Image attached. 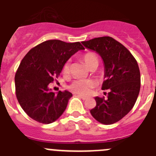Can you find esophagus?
<instances>
[{"mask_svg": "<svg viewBox=\"0 0 156 156\" xmlns=\"http://www.w3.org/2000/svg\"><path fill=\"white\" fill-rule=\"evenodd\" d=\"M77 97H79V98H80L81 99H82V100H83V101H86V100L87 99V97H85V96L80 95V94H77Z\"/></svg>", "mask_w": 156, "mask_h": 156, "instance_id": "obj_1", "label": "esophagus"}]
</instances>
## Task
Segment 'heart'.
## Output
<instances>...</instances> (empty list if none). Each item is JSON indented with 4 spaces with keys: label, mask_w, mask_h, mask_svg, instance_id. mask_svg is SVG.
<instances>
[{
    "label": "heart",
    "mask_w": 156,
    "mask_h": 156,
    "mask_svg": "<svg viewBox=\"0 0 156 156\" xmlns=\"http://www.w3.org/2000/svg\"><path fill=\"white\" fill-rule=\"evenodd\" d=\"M83 59L88 69L93 66H98V62H99L98 55L94 52L86 53L83 57ZM69 69V65L68 62H66L63 66V72L68 73ZM94 86H95V83L91 80H76L70 84L69 88L76 94L85 95L90 92L91 89L94 87Z\"/></svg>",
    "instance_id": "1"
}]
</instances>
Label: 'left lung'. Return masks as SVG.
<instances>
[{"instance_id": "obj_1", "label": "left lung", "mask_w": 156, "mask_h": 156, "mask_svg": "<svg viewBox=\"0 0 156 156\" xmlns=\"http://www.w3.org/2000/svg\"><path fill=\"white\" fill-rule=\"evenodd\" d=\"M102 58L104 81L102 90H108V98L96 97L90 114L98 122L111 125L130 112L138 97L141 76L137 61L122 44L111 37L95 38L82 42Z\"/></svg>"}]
</instances>
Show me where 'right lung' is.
<instances>
[{"mask_svg": "<svg viewBox=\"0 0 156 156\" xmlns=\"http://www.w3.org/2000/svg\"><path fill=\"white\" fill-rule=\"evenodd\" d=\"M84 48L79 42L48 40L31 48L20 63L15 77L17 99L31 118L42 124L56 121L63 114L73 94H55L48 87L66 62Z\"/></svg>", "mask_w": 156, "mask_h": 156, "instance_id": "obj_1", "label": "right lung"}]
</instances>
